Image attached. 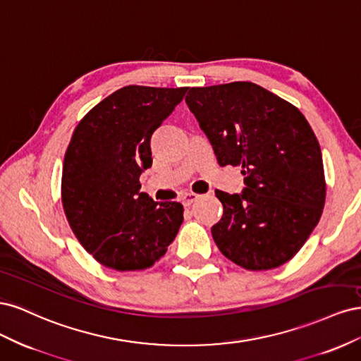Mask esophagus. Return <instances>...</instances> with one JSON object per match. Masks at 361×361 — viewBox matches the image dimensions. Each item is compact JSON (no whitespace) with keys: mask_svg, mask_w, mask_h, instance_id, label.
<instances>
[{"mask_svg":"<svg viewBox=\"0 0 361 361\" xmlns=\"http://www.w3.org/2000/svg\"><path fill=\"white\" fill-rule=\"evenodd\" d=\"M199 197L200 195L199 194H195V192H185L183 195H182V203H183V206H190V204H192L195 200H199Z\"/></svg>","mask_w":361,"mask_h":361,"instance_id":"obj_1","label":"esophagus"}]
</instances>
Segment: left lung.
I'll return each mask as SVG.
<instances>
[{
	"label": "left lung",
	"mask_w": 361,
	"mask_h": 361,
	"mask_svg": "<svg viewBox=\"0 0 361 361\" xmlns=\"http://www.w3.org/2000/svg\"><path fill=\"white\" fill-rule=\"evenodd\" d=\"M218 164L239 166L243 194L215 191L223 203L212 238L250 271L286 264L322 215L326 183L321 147L297 106L248 81L192 87L185 97Z\"/></svg>",
	"instance_id": "obj_1"
}]
</instances>
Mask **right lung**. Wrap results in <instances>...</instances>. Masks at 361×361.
Listing matches in <instances>:
<instances>
[{
    "mask_svg": "<svg viewBox=\"0 0 361 361\" xmlns=\"http://www.w3.org/2000/svg\"><path fill=\"white\" fill-rule=\"evenodd\" d=\"M185 93L187 87L126 85L73 130L63 162V209L80 244L106 268H150L179 232L183 206L152 200L140 191V174L152 166V134Z\"/></svg>",
    "mask_w": 361,
    "mask_h": 361,
    "instance_id": "obj_1",
    "label": "right lung"
}]
</instances>
